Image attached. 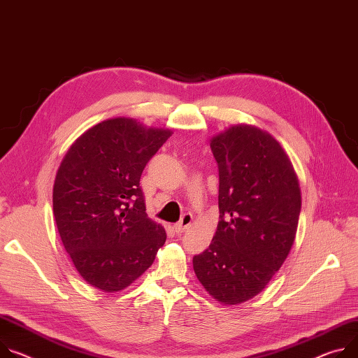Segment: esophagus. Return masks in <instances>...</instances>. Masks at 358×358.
I'll list each match as a JSON object with an SVG mask.
<instances>
[{"label":"esophagus","mask_w":358,"mask_h":358,"mask_svg":"<svg viewBox=\"0 0 358 358\" xmlns=\"http://www.w3.org/2000/svg\"><path fill=\"white\" fill-rule=\"evenodd\" d=\"M191 222H192V214L185 213V214L181 217V220L174 225V231H176V233H184L185 230L189 229Z\"/></svg>","instance_id":"esophagus-1"}]
</instances>
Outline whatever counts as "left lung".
Wrapping results in <instances>:
<instances>
[{"label": "left lung", "mask_w": 358, "mask_h": 358, "mask_svg": "<svg viewBox=\"0 0 358 358\" xmlns=\"http://www.w3.org/2000/svg\"><path fill=\"white\" fill-rule=\"evenodd\" d=\"M210 145L218 164L220 221L192 267L210 296L234 306L262 292L285 262L301 191L288 155L263 129L233 125Z\"/></svg>", "instance_id": "8db88e82"}]
</instances>
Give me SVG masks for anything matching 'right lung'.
I'll list each match as a JSON object with an SVG mask.
<instances>
[{"label":"right lung","instance_id":"right-lung-1","mask_svg":"<svg viewBox=\"0 0 358 358\" xmlns=\"http://www.w3.org/2000/svg\"><path fill=\"white\" fill-rule=\"evenodd\" d=\"M171 134L118 117L87 129L64 155L52 188L54 217L64 248L92 287L124 289L164 245L166 230L148 218L140 178Z\"/></svg>","mask_w":358,"mask_h":358}]
</instances>
